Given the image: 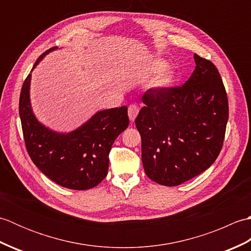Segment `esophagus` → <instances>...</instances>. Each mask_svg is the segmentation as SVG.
I'll return each instance as SVG.
<instances>
[{"label":"esophagus","mask_w":251,"mask_h":251,"mask_svg":"<svg viewBox=\"0 0 251 251\" xmlns=\"http://www.w3.org/2000/svg\"><path fill=\"white\" fill-rule=\"evenodd\" d=\"M138 113H139V106L137 104H130L128 106V116L131 122H134L136 120Z\"/></svg>","instance_id":"obj_1"}]
</instances>
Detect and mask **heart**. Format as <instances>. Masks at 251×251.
<instances>
[{
	"mask_svg": "<svg viewBox=\"0 0 251 251\" xmlns=\"http://www.w3.org/2000/svg\"><path fill=\"white\" fill-rule=\"evenodd\" d=\"M165 67H166V63L164 61L156 60L153 63L152 71L159 72ZM176 79H177V73H176V71L173 68H166L161 73L157 74L155 78L153 79L151 83V87L156 90H161V92L162 90H167L174 86Z\"/></svg>",
	"mask_w": 251,
	"mask_h": 251,
	"instance_id": "b5f03b06",
	"label": "heart"
}]
</instances>
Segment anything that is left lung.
Wrapping results in <instances>:
<instances>
[{"mask_svg":"<svg viewBox=\"0 0 251 251\" xmlns=\"http://www.w3.org/2000/svg\"><path fill=\"white\" fill-rule=\"evenodd\" d=\"M195 70L181 87L149 89L135 121L141 158L154 182L175 186L209 168L219 155L228 120L226 92L211 61L194 55Z\"/></svg>","mask_w":251,"mask_h":251,"instance_id":"obj_1","label":"left lung"}]
</instances>
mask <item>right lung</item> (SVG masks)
<instances>
[{"label":"right lung","mask_w":251,"mask_h":251,"mask_svg":"<svg viewBox=\"0 0 251 251\" xmlns=\"http://www.w3.org/2000/svg\"><path fill=\"white\" fill-rule=\"evenodd\" d=\"M35 61L32 71L50 52ZM31 73L24 82L19 98V115L25 148L42 173L63 188L88 190L102 181L109 169L112 145L129 124L127 106L98 111L76 129L59 132L36 119L30 101Z\"/></svg>","instance_id":"right-lung-1"}]
</instances>
